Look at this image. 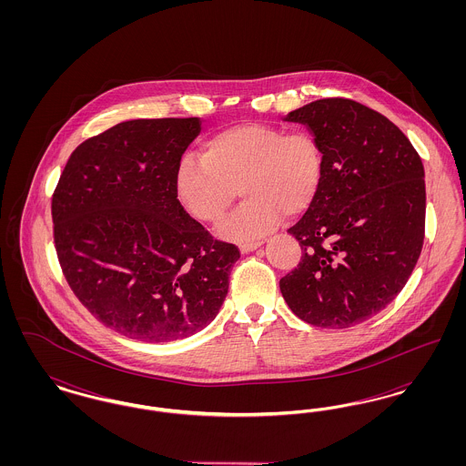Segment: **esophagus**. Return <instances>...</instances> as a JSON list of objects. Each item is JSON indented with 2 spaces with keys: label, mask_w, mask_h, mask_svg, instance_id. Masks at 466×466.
<instances>
[{
  "label": "esophagus",
  "mask_w": 466,
  "mask_h": 466,
  "mask_svg": "<svg viewBox=\"0 0 466 466\" xmlns=\"http://www.w3.org/2000/svg\"><path fill=\"white\" fill-rule=\"evenodd\" d=\"M262 246V241H255V243H244L239 246V249H241V253H249V251H255L257 248H260Z\"/></svg>",
  "instance_id": "obj_1"
}]
</instances>
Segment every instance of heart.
<instances>
[{"mask_svg": "<svg viewBox=\"0 0 466 466\" xmlns=\"http://www.w3.org/2000/svg\"><path fill=\"white\" fill-rule=\"evenodd\" d=\"M321 179L323 154L312 134L251 122L211 136L202 158L183 157L177 192L198 220L217 225L232 209L239 188L246 200L220 234L249 241L274 228L281 217L308 211Z\"/></svg>", "mask_w": 466, "mask_h": 466, "instance_id": "b5f03b06", "label": "heart"}]
</instances>
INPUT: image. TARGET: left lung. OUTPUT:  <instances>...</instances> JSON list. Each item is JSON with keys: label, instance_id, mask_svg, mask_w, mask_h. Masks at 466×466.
<instances>
[{"label": "left lung", "instance_id": "1", "mask_svg": "<svg viewBox=\"0 0 466 466\" xmlns=\"http://www.w3.org/2000/svg\"><path fill=\"white\" fill-rule=\"evenodd\" d=\"M287 120L316 137L323 179L289 228L302 257L279 289L306 323L348 329L395 300L418 264L426 215L421 157L391 120L353 99H318Z\"/></svg>", "mask_w": 466, "mask_h": 466}]
</instances>
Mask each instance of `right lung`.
Listing matches in <instances>:
<instances>
[{
    "instance_id": "obj_1",
    "label": "right lung",
    "mask_w": 466,
    "mask_h": 466,
    "mask_svg": "<svg viewBox=\"0 0 466 466\" xmlns=\"http://www.w3.org/2000/svg\"><path fill=\"white\" fill-rule=\"evenodd\" d=\"M199 131L198 116L120 122L73 150L52 194L69 289L101 323L143 342L208 327L241 257L177 200V164Z\"/></svg>"
}]
</instances>
